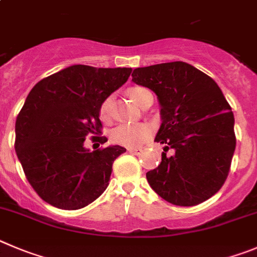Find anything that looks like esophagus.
<instances>
[{
  "label": "esophagus",
  "mask_w": 257,
  "mask_h": 257,
  "mask_svg": "<svg viewBox=\"0 0 257 257\" xmlns=\"http://www.w3.org/2000/svg\"><path fill=\"white\" fill-rule=\"evenodd\" d=\"M127 152L131 154H139L141 152V148H127Z\"/></svg>",
  "instance_id": "34e87169"
}]
</instances>
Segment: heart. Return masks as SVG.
I'll return each mask as SVG.
<instances>
[{
  "label": "heart",
  "instance_id": "heart-1",
  "mask_svg": "<svg viewBox=\"0 0 257 257\" xmlns=\"http://www.w3.org/2000/svg\"><path fill=\"white\" fill-rule=\"evenodd\" d=\"M148 93H150V91L145 88H141V86H133V88L128 89V95L139 105H141L144 96ZM99 117L104 122H108L110 119V117H112V96H108L102 102L99 107ZM150 134H152V127L144 122H141V123H122L117 126L116 128H113L110 139L114 144L122 145V147L136 148L145 143Z\"/></svg>",
  "mask_w": 257,
  "mask_h": 257
}]
</instances>
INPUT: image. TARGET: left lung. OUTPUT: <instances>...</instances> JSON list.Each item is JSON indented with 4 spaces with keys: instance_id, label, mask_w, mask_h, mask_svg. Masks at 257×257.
I'll return each mask as SVG.
<instances>
[{
    "instance_id": "left-lung-1",
    "label": "left lung",
    "mask_w": 257,
    "mask_h": 257,
    "mask_svg": "<svg viewBox=\"0 0 257 257\" xmlns=\"http://www.w3.org/2000/svg\"><path fill=\"white\" fill-rule=\"evenodd\" d=\"M133 81L154 91L162 107L155 141L166 148L161 164L147 173L149 185L173 205L210 199L224 185L236 149L234 117L220 88L181 61L139 67Z\"/></svg>"
}]
</instances>
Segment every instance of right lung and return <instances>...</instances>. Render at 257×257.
I'll use <instances>...</instances> for the list:
<instances>
[{
	"label": "right lung",
	"instance_id": "1",
	"mask_svg": "<svg viewBox=\"0 0 257 257\" xmlns=\"http://www.w3.org/2000/svg\"><path fill=\"white\" fill-rule=\"evenodd\" d=\"M133 69L74 65L35 84L15 123V150L27 180L41 199L65 210L91 204L109 183L112 164L126 152L104 144L99 107L122 86ZM98 136L96 137V135Z\"/></svg>",
	"mask_w": 257,
	"mask_h": 257
}]
</instances>
